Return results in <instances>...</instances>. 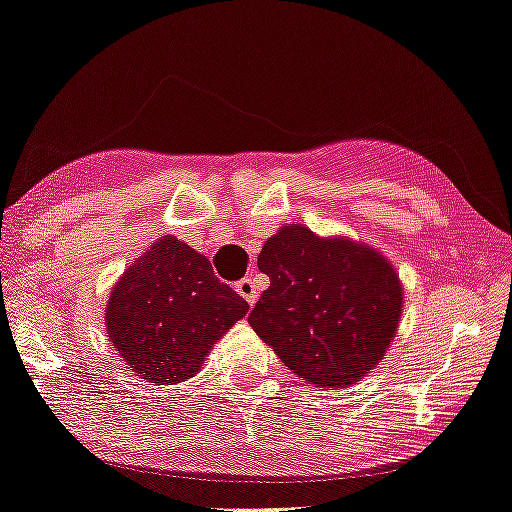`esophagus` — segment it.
I'll return each mask as SVG.
<instances>
[{
    "label": "esophagus",
    "mask_w": 512,
    "mask_h": 512,
    "mask_svg": "<svg viewBox=\"0 0 512 512\" xmlns=\"http://www.w3.org/2000/svg\"><path fill=\"white\" fill-rule=\"evenodd\" d=\"M236 292H239L243 299H246L250 305H253L257 301V287H255V280L250 278H241L239 282H236Z\"/></svg>",
    "instance_id": "34e87169"
}]
</instances>
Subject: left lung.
Returning <instances> with one entry per match:
<instances>
[{
	"label": "left lung",
	"mask_w": 512,
	"mask_h": 512,
	"mask_svg": "<svg viewBox=\"0 0 512 512\" xmlns=\"http://www.w3.org/2000/svg\"><path fill=\"white\" fill-rule=\"evenodd\" d=\"M257 266L271 285L248 322L289 370L333 391L381 361L402 312V285L384 255L287 225L264 243Z\"/></svg>",
	"instance_id": "8db88e82"
}]
</instances>
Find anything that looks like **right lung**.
Here are the masks:
<instances>
[{
  "instance_id": "add662e5",
  "label": "right lung",
  "mask_w": 512,
  "mask_h": 512,
  "mask_svg": "<svg viewBox=\"0 0 512 512\" xmlns=\"http://www.w3.org/2000/svg\"><path fill=\"white\" fill-rule=\"evenodd\" d=\"M248 312L220 282L211 262L174 236H163L110 294L105 324L121 358L151 384L197 375L202 358Z\"/></svg>"
}]
</instances>
